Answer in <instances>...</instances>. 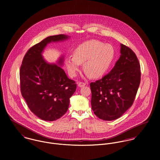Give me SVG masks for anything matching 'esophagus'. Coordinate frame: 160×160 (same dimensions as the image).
<instances>
[{
    "label": "esophagus",
    "instance_id": "34e87169",
    "mask_svg": "<svg viewBox=\"0 0 160 160\" xmlns=\"http://www.w3.org/2000/svg\"><path fill=\"white\" fill-rule=\"evenodd\" d=\"M86 85V83L83 82H79V84H78L79 87H83V86H85Z\"/></svg>",
    "mask_w": 160,
    "mask_h": 160
}]
</instances>
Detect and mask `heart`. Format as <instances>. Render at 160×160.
<instances>
[{
	"label": "heart",
	"mask_w": 160,
	"mask_h": 160,
	"mask_svg": "<svg viewBox=\"0 0 160 160\" xmlns=\"http://www.w3.org/2000/svg\"><path fill=\"white\" fill-rule=\"evenodd\" d=\"M115 57L113 47L110 44L91 40L78 46L73 57L66 58L65 63L71 76L76 75L81 64L84 63V71L91 78L103 76L110 67Z\"/></svg>",
	"instance_id": "1"
}]
</instances>
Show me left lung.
I'll return each mask as SVG.
<instances>
[{"label":"left lung","mask_w":160,"mask_h":160,"mask_svg":"<svg viewBox=\"0 0 160 160\" xmlns=\"http://www.w3.org/2000/svg\"><path fill=\"white\" fill-rule=\"evenodd\" d=\"M114 68L90 84L92 109L98 118L116 119L133 104L140 82V65L136 53L124 44Z\"/></svg>","instance_id":"1"}]
</instances>
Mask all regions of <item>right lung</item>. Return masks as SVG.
Listing matches in <instances>:
<instances>
[{
	"label": "right lung",
	"mask_w": 160,
	"mask_h": 160,
	"mask_svg": "<svg viewBox=\"0 0 160 160\" xmlns=\"http://www.w3.org/2000/svg\"><path fill=\"white\" fill-rule=\"evenodd\" d=\"M67 38L63 34L46 38L27 51L20 67L22 95L29 110L44 121H55L65 114L69 98L76 90V82L69 79L63 69L46 63L41 55L48 43Z\"/></svg>",
	"instance_id": "add662e5"
}]
</instances>
